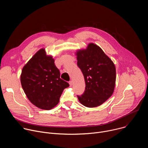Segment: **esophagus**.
<instances>
[{
  "instance_id": "34e87169",
  "label": "esophagus",
  "mask_w": 148,
  "mask_h": 148,
  "mask_svg": "<svg viewBox=\"0 0 148 148\" xmlns=\"http://www.w3.org/2000/svg\"><path fill=\"white\" fill-rule=\"evenodd\" d=\"M69 84H70V87L72 86V84H73L72 81H69Z\"/></svg>"
}]
</instances>
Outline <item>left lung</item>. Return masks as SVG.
Masks as SVG:
<instances>
[{"mask_svg": "<svg viewBox=\"0 0 148 148\" xmlns=\"http://www.w3.org/2000/svg\"><path fill=\"white\" fill-rule=\"evenodd\" d=\"M77 65L86 82L85 91L77 95L85 107L99 106L113 94L116 69L112 61L97 45L90 43L86 49L77 51Z\"/></svg>", "mask_w": 148, "mask_h": 148, "instance_id": "1", "label": "left lung"}]
</instances>
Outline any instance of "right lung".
<instances>
[{"label": "right lung", "instance_id": "add662e5", "mask_svg": "<svg viewBox=\"0 0 148 148\" xmlns=\"http://www.w3.org/2000/svg\"><path fill=\"white\" fill-rule=\"evenodd\" d=\"M20 81L29 101L45 110L56 106L63 90L69 87L67 82L60 78L54 60L44 49L38 50L23 67Z\"/></svg>", "mask_w": 148, "mask_h": 148}]
</instances>
